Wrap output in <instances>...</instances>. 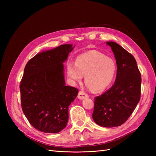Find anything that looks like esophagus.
Segmentation results:
<instances>
[{
	"instance_id": "esophagus-1",
	"label": "esophagus",
	"mask_w": 156,
	"mask_h": 156,
	"mask_svg": "<svg viewBox=\"0 0 156 156\" xmlns=\"http://www.w3.org/2000/svg\"><path fill=\"white\" fill-rule=\"evenodd\" d=\"M88 98V95L85 92H84L83 91H80L78 94V98L80 99V100H83V99H85Z\"/></svg>"
}]
</instances>
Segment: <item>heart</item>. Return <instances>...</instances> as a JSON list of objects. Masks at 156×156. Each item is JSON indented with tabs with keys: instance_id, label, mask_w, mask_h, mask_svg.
<instances>
[{
	"instance_id": "b5f03b06",
	"label": "heart",
	"mask_w": 156,
	"mask_h": 156,
	"mask_svg": "<svg viewBox=\"0 0 156 156\" xmlns=\"http://www.w3.org/2000/svg\"><path fill=\"white\" fill-rule=\"evenodd\" d=\"M68 75L73 81H80L84 76L88 88L102 91L112 83L116 73V64L111 58L97 51H90L79 55L76 64H68Z\"/></svg>"
}]
</instances>
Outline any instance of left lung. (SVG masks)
<instances>
[{"mask_svg": "<svg viewBox=\"0 0 156 156\" xmlns=\"http://www.w3.org/2000/svg\"><path fill=\"white\" fill-rule=\"evenodd\" d=\"M117 66L115 83L95 98L94 121L102 127L123 124L135 110L140 98L141 76L133 56L114 41H107Z\"/></svg>", "mask_w": 156, "mask_h": 156, "instance_id": "8db88e82", "label": "left lung"}]
</instances>
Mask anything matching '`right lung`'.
Returning a JSON list of instances; mask_svg holds the SVG:
<instances>
[{"label":"right lung","mask_w":156,"mask_h":156,"mask_svg":"<svg viewBox=\"0 0 156 156\" xmlns=\"http://www.w3.org/2000/svg\"><path fill=\"white\" fill-rule=\"evenodd\" d=\"M75 48L61 45L40 52L27 62L20 84L23 113L35 129L57 133L68 121V108L78 90L66 85L64 64Z\"/></svg>","instance_id":"1"}]
</instances>
